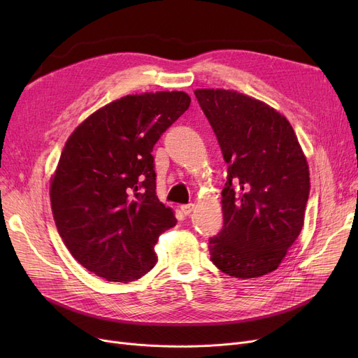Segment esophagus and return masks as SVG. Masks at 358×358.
Segmentation results:
<instances>
[{
  "instance_id": "obj_1",
  "label": "esophagus",
  "mask_w": 358,
  "mask_h": 358,
  "mask_svg": "<svg viewBox=\"0 0 358 358\" xmlns=\"http://www.w3.org/2000/svg\"><path fill=\"white\" fill-rule=\"evenodd\" d=\"M180 210L182 212V215H190L193 210H194V204H182L181 208H180Z\"/></svg>"
}]
</instances>
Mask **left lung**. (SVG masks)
<instances>
[{
    "mask_svg": "<svg viewBox=\"0 0 358 358\" xmlns=\"http://www.w3.org/2000/svg\"><path fill=\"white\" fill-rule=\"evenodd\" d=\"M194 96L228 164L210 259L236 278L271 273L303 227L310 190L303 150L289 120L266 103L231 90Z\"/></svg>",
    "mask_w": 358,
    "mask_h": 358,
    "instance_id": "1",
    "label": "left lung"
}]
</instances>
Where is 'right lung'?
I'll use <instances>...</instances> for the list:
<instances>
[{"mask_svg":"<svg viewBox=\"0 0 358 358\" xmlns=\"http://www.w3.org/2000/svg\"><path fill=\"white\" fill-rule=\"evenodd\" d=\"M190 101L182 91L126 96L69 136L50 182L52 213L66 248L88 271L127 283L157 264L155 243L177 219L157 197L150 152Z\"/></svg>","mask_w":358,"mask_h":358,"instance_id":"1","label":"right lung"}]
</instances>
